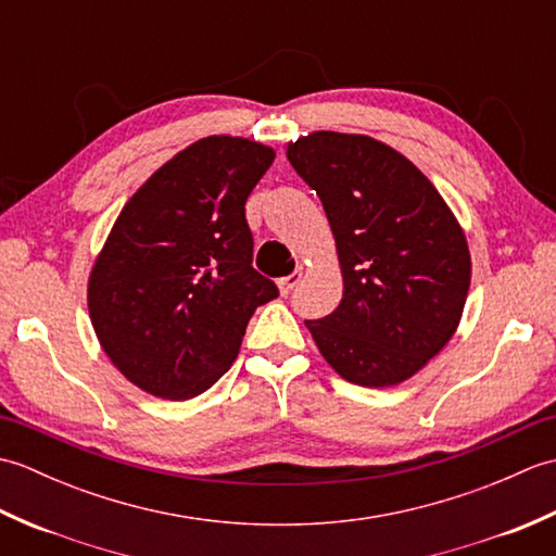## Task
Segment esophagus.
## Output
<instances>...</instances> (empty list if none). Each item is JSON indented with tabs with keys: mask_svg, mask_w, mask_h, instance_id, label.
I'll use <instances>...</instances> for the list:
<instances>
[{
	"mask_svg": "<svg viewBox=\"0 0 556 556\" xmlns=\"http://www.w3.org/2000/svg\"><path fill=\"white\" fill-rule=\"evenodd\" d=\"M301 279H303V271H301V269L291 271L289 277H281V279L277 281V287H279V293H281V296H287V293H291L293 289H296Z\"/></svg>",
	"mask_w": 556,
	"mask_h": 556,
	"instance_id": "34e87169",
	"label": "esophagus"
}]
</instances>
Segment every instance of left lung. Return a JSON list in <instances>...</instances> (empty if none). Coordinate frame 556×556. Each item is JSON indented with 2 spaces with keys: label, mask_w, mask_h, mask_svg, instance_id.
<instances>
[{
  "label": "left lung",
  "mask_w": 556,
  "mask_h": 556,
  "mask_svg": "<svg viewBox=\"0 0 556 556\" xmlns=\"http://www.w3.org/2000/svg\"><path fill=\"white\" fill-rule=\"evenodd\" d=\"M287 157L320 195L344 296L305 320L325 361L361 387H394L454 337L470 287L466 233L416 164L361 134L315 131Z\"/></svg>",
  "instance_id": "8db88e82"
}]
</instances>
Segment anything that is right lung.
<instances>
[{"label": "right lung", "mask_w": 556, "mask_h": 556, "mask_svg": "<svg viewBox=\"0 0 556 556\" xmlns=\"http://www.w3.org/2000/svg\"><path fill=\"white\" fill-rule=\"evenodd\" d=\"M275 162L248 138L207 136L138 188L88 279L100 346L128 382L186 401L239 356L257 305L277 299L253 269L245 200Z\"/></svg>", "instance_id": "add662e5"}]
</instances>
